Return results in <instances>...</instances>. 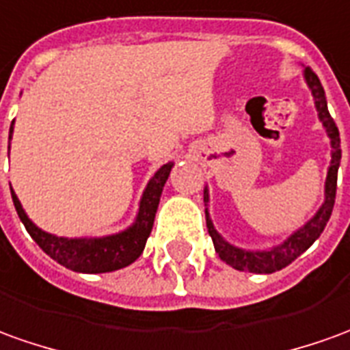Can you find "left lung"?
Listing matches in <instances>:
<instances>
[{
	"label": "left lung",
	"mask_w": 350,
	"mask_h": 350,
	"mask_svg": "<svg viewBox=\"0 0 350 350\" xmlns=\"http://www.w3.org/2000/svg\"><path fill=\"white\" fill-rule=\"evenodd\" d=\"M305 79H307L308 88L312 91V97H314V105H317L318 118L320 122L324 124L327 131V137L332 141V161H329V170H327L326 177V200L322 207L317 211V215L312 217L308 221L307 225L299 228L297 232L293 234L284 242V244L272 247L271 252H245V250H240V247H234L228 242H225L215 228H213V223L209 219V213L206 209V225L207 232L213 240V245H215V252L219 253V257L230 265L236 271H247V272H257V274H271V272H276L288 267L290 262H293L301 253L307 252L310 245L314 244L318 236L322 234V230L326 228V223L329 221V215H332V209H334V204H336V190H337V170H339V160H341V141H339V129H337L334 118L327 112V103H326V93H324V88L320 83L318 76L310 68H305ZM204 202H209V196H207V190H204Z\"/></svg>",
	"instance_id": "8db88e82"
}]
</instances>
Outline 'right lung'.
Here are the masks:
<instances>
[{
  "label": "right lung",
  "mask_w": 350,
  "mask_h": 350,
  "mask_svg": "<svg viewBox=\"0 0 350 350\" xmlns=\"http://www.w3.org/2000/svg\"><path fill=\"white\" fill-rule=\"evenodd\" d=\"M11 135H13V125L9 129V141H11ZM171 167H173V163L161 165L150 179L148 187L144 190L139 215H137L133 226H129L120 234L105 236V238H91V240L72 238L68 240V238L43 232L42 228L33 225L28 215L24 213L23 206L13 189H11V196H13L14 209L21 217L23 225L26 226L28 234L32 236L33 242L40 245L51 259L59 261L62 267L76 272H89V274L112 272L131 265L143 253L146 240L152 232V226H154V217H156V209L160 204L161 190L170 177Z\"/></svg>",
  "instance_id": "right-lung-1"
}]
</instances>
